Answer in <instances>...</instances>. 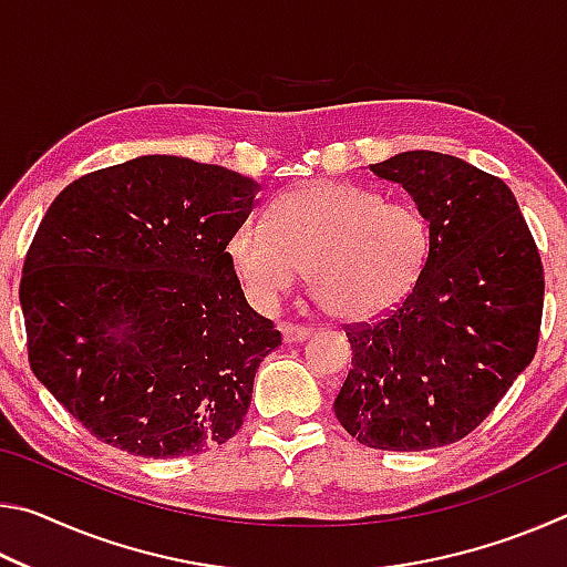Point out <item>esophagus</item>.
I'll return each mask as SVG.
<instances>
[{"instance_id": "34e87169", "label": "esophagus", "mask_w": 567, "mask_h": 567, "mask_svg": "<svg viewBox=\"0 0 567 567\" xmlns=\"http://www.w3.org/2000/svg\"><path fill=\"white\" fill-rule=\"evenodd\" d=\"M312 334V330L310 328H305V324H282V338H285V342H302V340H307Z\"/></svg>"}]
</instances>
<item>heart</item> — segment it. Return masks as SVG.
Here are the masks:
<instances>
[{"instance_id": "b5f03b06", "label": "heart", "mask_w": 567, "mask_h": 567, "mask_svg": "<svg viewBox=\"0 0 567 567\" xmlns=\"http://www.w3.org/2000/svg\"><path fill=\"white\" fill-rule=\"evenodd\" d=\"M229 265L257 310H272L305 270L320 305L362 320L402 300L430 257V227L417 207L382 203L352 182H310L277 197L267 227L239 225Z\"/></svg>"}]
</instances>
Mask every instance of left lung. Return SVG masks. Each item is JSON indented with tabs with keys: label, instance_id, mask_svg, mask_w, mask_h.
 Wrapping results in <instances>:
<instances>
[{
	"label": "left lung",
	"instance_id": "left-lung-1",
	"mask_svg": "<svg viewBox=\"0 0 567 567\" xmlns=\"http://www.w3.org/2000/svg\"><path fill=\"white\" fill-rule=\"evenodd\" d=\"M370 169L415 199L430 257L392 310L344 324L352 368L334 415L362 445L417 453L473 433L530 364L545 272L501 177L427 150Z\"/></svg>",
	"mask_w": 567,
	"mask_h": 567
}]
</instances>
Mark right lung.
<instances>
[{
    "mask_svg": "<svg viewBox=\"0 0 567 567\" xmlns=\"http://www.w3.org/2000/svg\"><path fill=\"white\" fill-rule=\"evenodd\" d=\"M257 189L147 155L74 179L47 209L19 282L27 358L102 443L179 457L243 427L255 372L282 344L227 257Z\"/></svg>",
    "mask_w": 567,
    "mask_h": 567,
    "instance_id": "1",
    "label": "right lung"
}]
</instances>
